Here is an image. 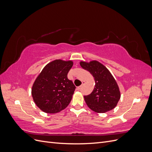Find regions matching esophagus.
Returning <instances> with one entry per match:
<instances>
[{"instance_id":"obj_1","label":"esophagus","mask_w":152,"mask_h":152,"mask_svg":"<svg viewBox=\"0 0 152 152\" xmlns=\"http://www.w3.org/2000/svg\"><path fill=\"white\" fill-rule=\"evenodd\" d=\"M84 84H85V82H82V85H81V86H79V87H77L78 89H80L81 88V87H82V86H84Z\"/></svg>"}]
</instances>
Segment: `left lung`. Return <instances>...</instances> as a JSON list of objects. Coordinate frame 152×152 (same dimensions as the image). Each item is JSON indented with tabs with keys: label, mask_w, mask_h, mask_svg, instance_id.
Wrapping results in <instances>:
<instances>
[{
	"label": "left lung",
	"mask_w": 152,
	"mask_h": 152,
	"mask_svg": "<svg viewBox=\"0 0 152 152\" xmlns=\"http://www.w3.org/2000/svg\"><path fill=\"white\" fill-rule=\"evenodd\" d=\"M80 65L94 77V90L90 94L84 96L88 107L97 113H104L113 109L121 98V93L111 73L97 61H80Z\"/></svg>",
	"instance_id": "8db88e82"
}]
</instances>
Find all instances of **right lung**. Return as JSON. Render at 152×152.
<instances>
[{
	"label": "right lung",
	"mask_w": 152,
	"mask_h": 152,
	"mask_svg": "<svg viewBox=\"0 0 152 152\" xmlns=\"http://www.w3.org/2000/svg\"><path fill=\"white\" fill-rule=\"evenodd\" d=\"M72 61L61 59L50 62L37 77L31 95L37 107L48 113H56L67 107L76 87L67 77Z\"/></svg>",
	"instance_id": "add662e5"
}]
</instances>
